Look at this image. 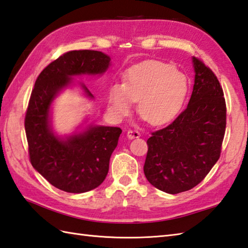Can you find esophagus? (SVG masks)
<instances>
[{"mask_svg":"<svg viewBox=\"0 0 248 248\" xmlns=\"http://www.w3.org/2000/svg\"><path fill=\"white\" fill-rule=\"evenodd\" d=\"M127 136H128L129 140L139 139V138H140V133L138 132V131H135V130H129L127 132Z\"/></svg>","mask_w":248,"mask_h":248,"instance_id":"34e87169","label":"esophagus"}]
</instances>
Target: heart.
Instances as JSON below:
<instances>
[{"label":"heart","mask_w":248,"mask_h":248,"mask_svg":"<svg viewBox=\"0 0 248 248\" xmlns=\"http://www.w3.org/2000/svg\"><path fill=\"white\" fill-rule=\"evenodd\" d=\"M187 94L188 81L183 73L168 62L146 61L125 71L124 84L109 87L108 108L115 120H123L139 102L140 115L159 127L180 115Z\"/></svg>","instance_id":"obj_1"}]
</instances>
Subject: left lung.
<instances>
[{
    "label": "left lung",
    "instance_id": "obj_1",
    "mask_svg": "<svg viewBox=\"0 0 248 248\" xmlns=\"http://www.w3.org/2000/svg\"><path fill=\"white\" fill-rule=\"evenodd\" d=\"M194 86L186 109L147 140L144 172L168 194L196 186L217 162L226 128L223 89L212 70L192 57Z\"/></svg>",
    "mask_w": 248,
    "mask_h": 248
}]
</instances>
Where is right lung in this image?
<instances>
[{
    "instance_id": "1",
    "label": "right lung",
    "mask_w": 248,
    "mask_h": 248,
    "mask_svg": "<svg viewBox=\"0 0 248 248\" xmlns=\"http://www.w3.org/2000/svg\"><path fill=\"white\" fill-rule=\"evenodd\" d=\"M110 57L100 51L67 52L37 78L25 116L31 163L52 186L67 193H85L98 187L108 172L109 159L118 144L120 128L86 124L61 135L53 128L55 99L67 88L78 87L89 101L94 97L76 77H102Z\"/></svg>"
}]
</instances>
